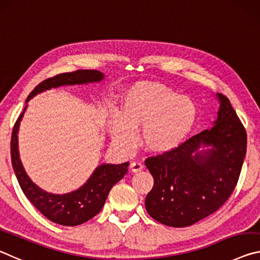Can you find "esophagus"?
Segmentation results:
<instances>
[{"instance_id": "esophagus-1", "label": "esophagus", "mask_w": 260, "mask_h": 260, "mask_svg": "<svg viewBox=\"0 0 260 260\" xmlns=\"http://www.w3.org/2000/svg\"><path fill=\"white\" fill-rule=\"evenodd\" d=\"M143 168H144V166L142 162H139V161H134V162L130 164V169H131V172H134V173H138Z\"/></svg>"}]
</instances>
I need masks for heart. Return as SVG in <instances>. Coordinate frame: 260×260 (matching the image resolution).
I'll use <instances>...</instances> for the list:
<instances>
[{
	"instance_id": "b5f03b06",
	"label": "heart",
	"mask_w": 260,
	"mask_h": 260,
	"mask_svg": "<svg viewBox=\"0 0 260 260\" xmlns=\"http://www.w3.org/2000/svg\"><path fill=\"white\" fill-rule=\"evenodd\" d=\"M196 107L166 85L142 82L127 90L122 115L114 114L109 134L115 145L131 150L136 131L142 129L140 142L148 152L162 154L175 150L192 129Z\"/></svg>"
}]
</instances>
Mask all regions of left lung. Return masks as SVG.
I'll list each match as a JSON object with an SVG mask.
<instances>
[{
	"mask_svg": "<svg viewBox=\"0 0 260 260\" xmlns=\"http://www.w3.org/2000/svg\"><path fill=\"white\" fill-rule=\"evenodd\" d=\"M211 129L175 150L145 160L154 185L147 193V213L169 227H188L211 215L231 197L246 153V131L227 96ZM211 146L206 151L201 146Z\"/></svg>",
	"mask_w": 260,
	"mask_h": 260,
	"instance_id": "8db88e82",
	"label": "left lung"
}]
</instances>
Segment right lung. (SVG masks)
<instances>
[{"mask_svg": "<svg viewBox=\"0 0 260 260\" xmlns=\"http://www.w3.org/2000/svg\"><path fill=\"white\" fill-rule=\"evenodd\" d=\"M104 79V74L98 70H77L74 72H66L47 78L41 82L29 93L26 102L38 93L52 87H58L62 85L87 84L100 82ZM19 115L16 121L11 135V162L18 183L24 194L47 219L62 226L74 227L86 222L95 216L105 205L106 199L113 185L122 180L127 173L129 162L121 165H101L98 167L91 177L78 190L66 194L48 193L40 189L29 180L25 173L23 165L20 162L18 153V127L25 113Z\"/></svg>", "mask_w": 260, "mask_h": 260, "instance_id": "1", "label": "right lung"}]
</instances>
